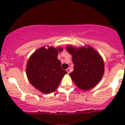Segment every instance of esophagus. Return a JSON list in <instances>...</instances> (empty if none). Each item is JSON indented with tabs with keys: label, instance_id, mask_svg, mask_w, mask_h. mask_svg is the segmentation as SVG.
I'll list each match as a JSON object with an SVG mask.
<instances>
[{
	"label": "esophagus",
	"instance_id": "34e87169",
	"mask_svg": "<svg viewBox=\"0 0 125 125\" xmlns=\"http://www.w3.org/2000/svg\"><path fill=\"white\" fill-rule=\"evenodd\" d=\"M66 71H67V73H68V74H70V72H71V70H70V68H68V69H66Z\"/></svg>",
	"mask_w": 125,
	"mask_h": 125
}]
</instances>
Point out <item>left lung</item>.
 <instances>
[{
  "label": "left lung",
  "instance_id": "left-lung-1",
  "mask_svg": "<svg viewBox=\"0 0 125 125\" xmlns=\"http://www.w3.org/2000/svg\"><path fill=\"white\" fill-rule=\"evenodd\" d=\"M73 56L74 71L70 74L77 86L83 90L94 88L99 82L104 73L103 59L93 48L82 47L75 49L71 46L66 48Z\"/></svg>",
  "mask_w": 125,
  "mask_h": 125
}]
</instances>
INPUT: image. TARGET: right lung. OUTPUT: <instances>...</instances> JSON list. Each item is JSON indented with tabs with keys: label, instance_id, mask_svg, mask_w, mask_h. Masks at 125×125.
I'll use <instances>...</instances> for the list:
<instances>
[{
	"label": "right lung",
	"instance_id": "1",
	"mask_svg": "<svg viewBox=\"0 0 125 125\" xmlns=\"http://www.w3.org/2000/svg\"><path fill=\"white\" fill-rule=\"evenodd\" d=\"M62 48L50 47L40 48L30 57L26 65V75L31 85L45 94L52 93L57 88L67 73L61 67L57 59L58 51Z\"/></svg>",
	"mask_w": 125,
	"mask_h": 125
}]
</instances>
